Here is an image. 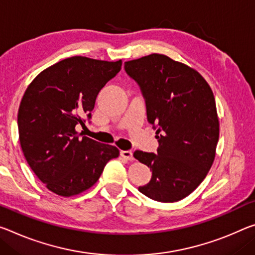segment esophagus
Listing matches in <instances>:
<instances>
[{
    "label": "esophagus",
    "mask_w": 255,
    "mask_h": 255,
    "mask_svg": "<svg viewBox=\"0 0 255 255\" xmlns=\"http://www.w3.org/2000/svg\"><path fill=\"white\" fill-rule=\"evenodd\" d=\"M121 157L126 159L128 161H132L134 160V156H132V152L131 151H121L120 152Z\"/></svg>",
    "instance_id": "obj_1"
}]
</instances>
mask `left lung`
Listing matches in <instances>:
<instances>
[{
    "label": "left lung",
    "instance_id": "left-lung-1",
    "mask_svg": "<svg viewBox=\"0 0 255 255\" xmlns=\"http://www.w3.org/2000/svg\"><path fill=\"white\" fill-rule=\"evenodd\" d=\"M125 70L138 84L159 142L157 154L134 152L152 170L138 191L163 203L183 200L203 181L216 156L219 120L211 88L196 70L163 54L125 62Z\"/></svg>",
    "mask_w": 255,
    "mask_h": 255
}]
</instances>
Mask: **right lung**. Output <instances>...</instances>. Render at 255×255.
I'll return each instance as SVG.
<instances>
[{
	"label": "right lung",
	"mask_w": 255,
	"mask_h": 255,
	"mask_svg": "<svg viewBox=\"0 0 255 255\" xmlns=\"http://www.w3.org/2000/svg\"><path fill=\"white\" fill-rule=\"evenodd\" d=\"M121 60L72 56L48 67L27 87L18 111L19 140L31 170L51 192L72 196L99 180L118 157L116 146L77 131L91 119L99 92L121 69Z\"/></svg>",
	"instance_id": "1"
}]
</instances>
